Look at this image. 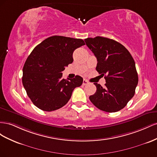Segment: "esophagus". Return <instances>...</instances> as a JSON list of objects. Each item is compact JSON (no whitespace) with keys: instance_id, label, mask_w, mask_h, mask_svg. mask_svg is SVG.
Masks as SVG:
<instances>
[{"instance_id":"esophagus-1","label":"esophagus","mask_w":157,"mask_h":157,"mask_svg":"<svg viewBox=\"0 0 157 157\" xmlns=\"http://www.w3.org/2000/svg\"><path fill=\"white\" fill-rule=\"evenodd\" d=\"M88 83H89V82L87 81L86 79L83 80V86H86V85H87Z\"/></svg>"}]
</instances>
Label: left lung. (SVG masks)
<instances>
[{"instance_id":"obj_1","label":"left lung","mask_w":157,"mask_h":157,"mask_svg":"<svg viewBox=\"0 0 157 157\" xmlns=\"http://www.w3.org/2000/svg\"><path fill=\"white\" fill-rule=\"evenodd\" d=\"M85 42L97 58V71L106 80L105 87L94 83L97 91L89 99L102 111L120 110L135 94L138 83L135 61L126 47L113 39L98 36Z\"/></svg>"}]
</instances>
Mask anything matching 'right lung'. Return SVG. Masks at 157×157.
Instances as JSON below:
<instances>
[{
  "label": "right lung",
  "mask_w": 157,
  "mask_h": 157,
  "mask_svg": "<svg viewBox=\"0 0 157 157\" xmlns=\"http://www.w3.org/2000/svg\"><path fill=\"white\" fill-rule=\"evenodd\" d=\"M84 44L82 39L55 35L34 48L24 64L22 83L37 108L47 112L60 109L82 86L81 76L65 79L62 71L73 62L74 51Z\"/></svg>",
  "instance_id": "obj_1"
}]
</instances>
